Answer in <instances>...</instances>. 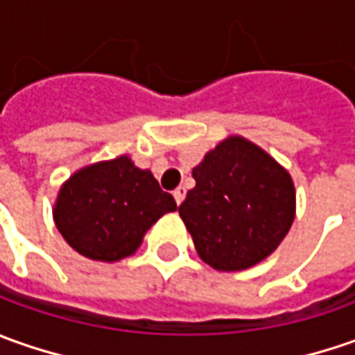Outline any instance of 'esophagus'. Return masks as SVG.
Listing matches in <instances>:
<instances>
[{
  "instance_id": "esophagus-1",
  "label": "esophagus",
  "mask_w": 355,
  "mask_h": 355,
  "mask_svg": "<svg viewBox=\"0 0 355 355\" xmlns=\"http://www.w3.org/2000/svg\"><path fill=\"white\" fill-rule=\"evenodd\" d=\"M173 196H175V202H177V204H182L184 196H187V190H184V187H178V189L173 192Z\"/></svg>"
}]
</instances>
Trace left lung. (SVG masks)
I'll use <instances>...</instances> for the list:
<instances>
[{
	"instance_id": "left-lung-1",
	"label": "left lung",
	"mask_w": 355,
	"mask_h": 355,
	"mask_svg": "<svg viewBox=\"0 0 355 355\" xmlns=\"http://www.w3.org/2000/svg\"><path fill=\"white\" fill-rule=\"evenodd\" d=\"M196 187L178 214L200 259L218 271L263 261L295 220L293 178L255 143L232 135L192 168Z\"/></svg>"
}]
</instances>
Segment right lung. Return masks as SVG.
Returning a JSON list of instances; mask_svg holds the SVG:
<instances>
[{"label": "right lung", "mask_w": 355, "mask_h": 355, "mask_svg": "<svg viewBox=\"0 0 355 355\" xmlns=\"http://www.w3.org/2000/svg\"><path fill=\"white\" fill-rule=\"evenodd\" d=\"M175 210L177 202L159 187L153 173L121 155L74 173L58 192L53 214L72 250L112 263L133 255L145 232Z\"/></svg>", "instance_id": "right-lung-1"}]
</instances>
